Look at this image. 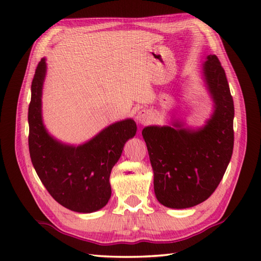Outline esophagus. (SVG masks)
Returning a JSON list of instances; mask_svg holds the SVG:
<instances>
[{
	"label": "esophagus",
	"instance_id": "obj_1",
	"mask_svg": "<svg viewBox=\"0 0 261 261\" xmlns=\"http://www.w3.org/2000/svg\"><path fill=\"white\" fill-rule=\"evenodd\" d=\"M136 119L140 124H145L149 121V119H150V113H149L148 110H140L139 112L137 113Z\"/></svg>",
	"mask_w": 261,
	"mask_h": 261
}]
</instances>
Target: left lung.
I'll use <instances>...</instances> for the list:
<instances>
[{
    "label": "left lung",
    "mask_w": 261,
    "mask_h": 261,
    "mask_svg": "<svg viewBox=\"0 0 261 261\" xmlns=\"http://www.w3.org/2000/svg\"><path fill=\"white\" fill-rule=\"evenodd\" d=\"M213 112L202 126L173 119L168 125L143 127L158 202L188 208L207 199L222 180L233 151L234 107L225 71L215 55L202 65Z\"/></svg>",
    "instance_id": "8db88e82"
}]
</instances>
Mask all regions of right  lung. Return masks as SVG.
Here are the masks:
<instances>
[{"label":"right lung","mask_w":261,"mask_h":261,"mask_svg":"<svg viewBox=\"0 0 261 261\" xmlns=\"http://www.w3.org/2000/svg\"><path fill=\"white\" fill-rule=\"evenodd\" d=\"M46 58L38 64L28 112L29 151L37 175L49 194L64 207L79 213L103 208L111 197L110 175L137 124L127 118L104 127L82 145H68L49 134L42 120V87Z\"/></svg>","instance_id":"add662e5"}]
</instances>
